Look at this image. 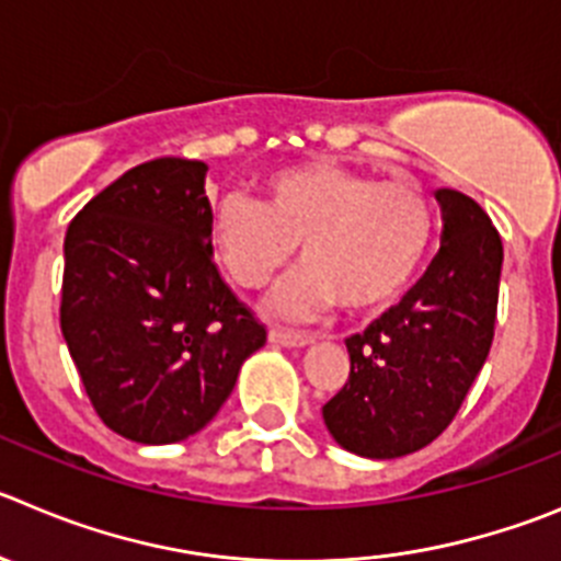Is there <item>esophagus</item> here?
Returning a JSON list of instances; mask_svg holds the SVG:
<instances>
[{
    "mask_svg": "<svg viewBox=\"0 0 561 561\" xmlns=\"http://www.w3.org/2000/svg\"><path fill=\"white\" fill-rule=\"evenodd\" d=\"M268 340L276 345H287V348H301V345L310 343V334H301V332H287V329H271Z\"/></svg>",
    "mask_w": 561,
    "mask_h": 561,
    "instance_id": "1",
    "label": "esophagus"
}]
</instances>
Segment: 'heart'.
Instances as JSON below:
<instances>
[{
	"label": "heart",
	"instance_id": "heart-1",
	"mask_svg": "<svg viewBox=\"0 0 561 561\" xmlns=\"http://www.w3.org/2000/svg\"><path fill=\"white\" fill-rule=\"evenodd\" d=\"M263 202L224 198L209 227L240 290H263L290 265L301 271L276 296L282 316L307 318L337 305L348 316L387 307L421 271L434 240V207L412 182L316 160L271 171Z\"/></svg>",
	"mask_w": 561,
	"mask_h": 561
}]
</instances>
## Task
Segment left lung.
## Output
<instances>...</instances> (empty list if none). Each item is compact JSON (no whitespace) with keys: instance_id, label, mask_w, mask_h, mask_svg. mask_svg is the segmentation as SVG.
Wrapping results in <instances>:
<instances>
[{"instance_id":"left-lung-1","label":"left lung","mask_w":561,"mask_h":561,"mask_svg":"<svg viewBox=\"0 0 561 561\" xmlns=\"http://www.w3.org/2000/svg\"><path fill=\"white\" fill-rule=\"evenodd\" d=\"M446 232L423 279L345 340L348 381L323 404L340 446L370 459L421 451L457 417L495 334L504 243L459 191H437Z\"/></svg>"}]
</instances>
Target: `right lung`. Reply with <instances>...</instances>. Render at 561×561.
<instances>
[{"instance_id": "add662e5", "label": "right lung", "mask_w": 561, "mask_h": 561, "mask_svg": "<svg viewBox=\"0 0 561 561\" xmlns=\"http://www.w3.org/2000/svg\"><path fill=\"white\" fill-rule=\"evenodd\" d=\"M204 171L185 157L140 162L66 229L68 354L104 426L146 446L207 426L268 337L213 260Z\"/></svg>"}]
</instances>
